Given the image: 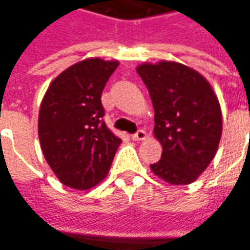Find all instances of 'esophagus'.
Here are the masks:
<instances>
[{
  "label": "esophagus",
  "instance_id": "obj_1",
  "mask_svg": "<svg viewBox=\"0 0 250 250\" xmlns=\"http://www.w3.org/2000/svg\"><path fill=\"white\" fill-rule=\"evenodd\" d=\"M132 138H133L135 140H145L146 138H147V133H146L143 129H139L136 133H135V135H133V136H132Z\"/></svg>",
  "mask_w": 250,
  "mask_h": 250
}]
</instances>
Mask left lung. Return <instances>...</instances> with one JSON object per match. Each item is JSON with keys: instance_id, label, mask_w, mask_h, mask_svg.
<instances>
[{"instance_id": "8db88e82", "label": "left lung", "mask_w": 250, "mask_h": 250, "mask_svg": "<svg viewBox=\"0 0 250 250\" xmlns=\"http://www.w3.org/2000/svg\"><path fill=\"white\" fill-rule=\"evenodd\" d=\"M154 108L161 160L150 168L171 185H189L216 156L223 132L221 107L206 78L175 61L136 68Z\"/></svg>"}]
</instances>
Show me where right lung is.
I'll list each match as a JSON object with an SVG mask.
<instances>
[{
	"mask_svg": "<svg viewBox=\"0 0 250 250\" xmlns=\"http://www.w3.org/2000/svg\"><path fill=\"white\" fill-rule=\"evenodd\" d=\"M118 61L87 58L61 72L44 94L39 139L57 178L73 189H90L107 177L121 139L105 122L101 93Z\"/></svg>",
	"mask_w": 250,
	"mask_h": 250,
	"instance_id": "1",
	"label": "right lung"
}]
</instances>
